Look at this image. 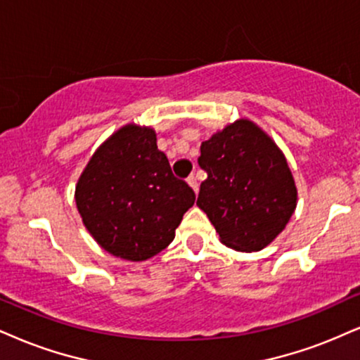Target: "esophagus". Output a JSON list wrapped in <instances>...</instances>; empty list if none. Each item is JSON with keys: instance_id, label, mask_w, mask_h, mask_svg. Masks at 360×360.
I'll return each instance as SVG.
<instances>
[{"instance_id": "esophagus-1", "label": "esophagus", "mask_w": 360, "mask_h": 360, "mask_svg": "<svg viewBox=\"0 0 360 360\" xmlns=\"http://www.w3.org/2000/svg\"><path fill=\"white\" fill-rule=\"evenodd\" d=\"M187 184L190 185V187L193 188V192H195V193L198 192V181H197V176H195V175H190L188 179H187Z\"/></svg>"}]
</instances>
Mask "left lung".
Returning a JSON list of instances; mask_svg holds the SVG:
<instances>
[{
  "label": "left lung",
  "mask_w": 360,
  "mask_h": 360,
  "mask_svg": "<svg viewBox=\"0 0 360 360\" xmlns=\"http://www.w3.org/2000/svg\"><path fill=\"white\" fill-rule=\"evenodd\" d=\"M207 172L197 205L220 242L238 252L267 247L285 229L297 207L294 176L282 150L250 120L217 131L200 146Z\"/></svg>",
  "instance_id": "8db88e82"
}]
</instances>
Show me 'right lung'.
<instances>
[{
    "mask_svg": "<svg viewBox=\"0 0 360 360\" xmlns=\"http://www.w3.org/2000/svg\"><path fill=\"white\" fill-rule=\"evenodd\" d=\"M75 200L101 248L141 262L170 245L195 193L173 176L153 128L128 123L93 153L78 179Z\"/></svg>",
    "mask_w": 360,
    "mask_h": 360,
    "instance_id": "add662e5",
    "label": "right lung"
}]
</instances>
